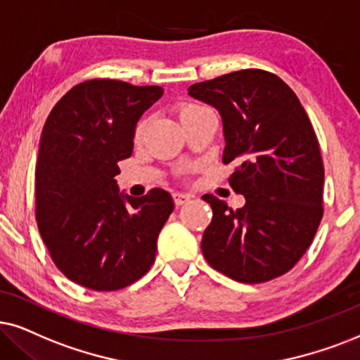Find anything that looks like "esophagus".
Wrapping results in <instances>:
<instances>
[{"label": "esophagus", "mask_w": 360, "mask_h": 360, "mask_svg": "<svg viewBox=\"0 0 360 360\" xmlns=\"http://www.w3.org/2000/svg\"><path fill=\"white\" fill-rule=\"evenodd\" d=\"M172 199H174L176 206H183V204L191 201V195L184 194V193H174L172 194Z\"/></svg>", "instance_id": "obj_1"}]
</instances>
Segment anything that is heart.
Masks as SVG:
<instances>
[{"label": "heart", "instance_id": "obj_1", "mask_svg": "<svg viewBox=\"0 0 360 360\" xmlns=\"http://www.w3.org/2000/svg\"><path fill=\"white\" fill-rule=\"evenodd\" d=\"M202 109H206V108L199 106V104H181V106L177 108V116H179L181 122H183V121L188 120V117L198 115V112H201ZM144 126H146V121H139V124L136 126V131H134V138L136 139L141 138V134H143V131H144Z\"/></svg>", "mask_w": 360, "mask_h": 360}]
</instances>
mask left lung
I'll return each instance as SVG.
<instances>
[{
    "instance_id": "left-lung-1",
    "label": "left lung",
    "mask_w": 360,
    "mask_h": 360,
    "mask_svg": "<svg viewBox=\"0 0 360 360\" xmlns=\"http://www.w3.org/2000/svg\"><path fill=\"white\" fill-rule=\"evenodd\" d=\"M222 117V162H234L229 184L245 198L231 209L204 194L212 221L201 249L209 266L244 284L292 269L322 219L324 165L307 112L279 76L243 70L188 89Z\"/></svg>"
}]
</instances>
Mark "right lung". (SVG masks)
Returning <instances> with one entry per match:
<instances>
[{
    "label": "right lung",
    "mask_w": 360,
    "mask_h": 360,
    "mask_svg": "<svg viewBox=\"0 0 360 360\" xmlns=\"http://www.w3.org/2000/svg\"><path fill=\"white\" fill-rule=\"evenodd\" d=\"M161 86L116 79L76 84L51 109L36 162V221L49 256L68 279L117 290L156 259L158 236L174 209L171 194L120 193L117 161L133 154L136 124Z\"/></svg>",
    "instance_id": "right-lung-1"
}]
</instances>
